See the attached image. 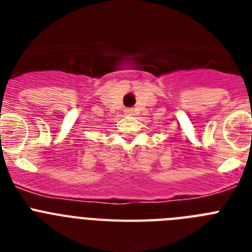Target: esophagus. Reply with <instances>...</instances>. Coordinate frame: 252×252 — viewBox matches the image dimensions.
Masks as SVG:
<instances>
[{"label":"esophagus","mask_w":252,"mask_h":252,"mask_svg":"<svg viewBox=\"0 0 252 252\" xmlns=\"http://www.w3.org/2000/svg\"><path fill=\"white\" fill-rule=\"evenodd\" d=\"M126 113L127 115H132V110H126Z\"/></svg>","instance_id":"34e87169"}]
</instances>
